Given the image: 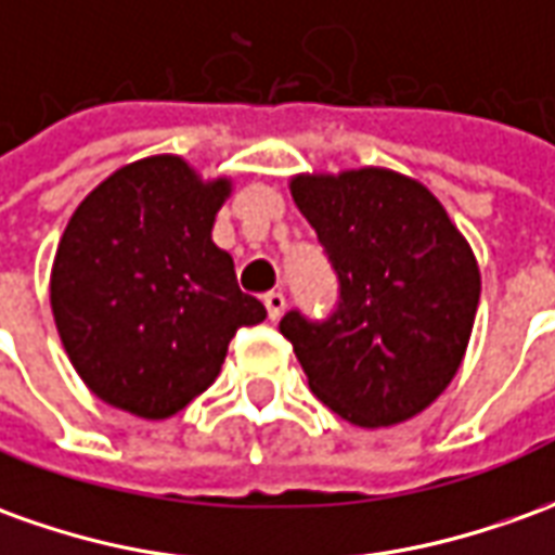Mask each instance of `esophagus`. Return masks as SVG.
Listing matches in <instances>:
<instances>
[{
	"label": "esophagus",
	"instance_id": "esophagus-1",
	"mask_svg": "<svg viewBox=\"0 0 555 555\" xmlns=\"http://www.w3.org/2000/svg\"><path fill=\"white\" fill-rule=\"evenodd\" d=\"M266 301V311H269V320H281V314L286 311V296L284 293H278V289H271L262 296Z\"/></svg>",
	"mask_w": 555,
	"mask_h": 555
}]
</instances>
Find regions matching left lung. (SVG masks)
<instances>
[{"mask_svg":"<svg viewBox=\"0 0 555 555\" xmlns=\"http://www.w3.org/2000/svg\"><path fill=\"white\" fill-rule=\"evenodd\" d=\"M289 190L338 278L326 320H281L311 392L365 429L426 411L475 326L480 269L468 241L423 183L389 168L299 175Z\"/></svg>","mask_w":555,"mask_h":555,"instance_id":"8db88e82","label":"left lung"}]
</instances>
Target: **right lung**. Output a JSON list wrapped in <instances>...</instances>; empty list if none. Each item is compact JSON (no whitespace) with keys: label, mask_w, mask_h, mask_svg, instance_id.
<instances>
[{"label":"right lung","mask_w":555,"mask_h":555,"mask_svg":"<svg viewBox=\"0 0 555 555\" xmlns=\"http://www.w3.org/2000/svg\"><path fill=\"white\" fill-rule=\"evenodd\" d=\"M232 193L181 156L117 168L72 214L51 271L56 332L80 380L120 411L166 420L211 387L241 326L266 320L211 241Z\"/></svg>","instance_id":"obj_1"}]
</instances>
